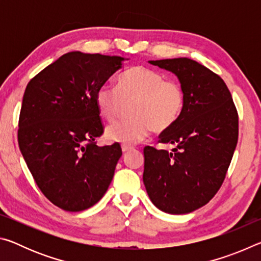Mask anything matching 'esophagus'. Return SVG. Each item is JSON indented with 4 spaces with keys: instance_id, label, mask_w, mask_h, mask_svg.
<instances>
[{
    "instance_id": "esophagus-1",
    "label": "esophagus",
    "mask_w": 261,
    "mask_h": 261,
    "mask_svg": "<svg viewBox=\"0 0 261 261\" xmlns=\"http://www.w3.org/2000/svg\"><path fill=\"white\" fill-rule=\"evenodd\" d=\"M132 147L130 146H126V145H122V152L123 153H127L129 151H131Z\"/></svg>"
}]
</instances>
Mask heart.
Here are the masks:
<instances>
[{"label": "heart", "mask_w": 261, "mask_h": 261, "mask_svg": "<svg viewBox=\"0 0 261 261\" xmlns=\"http://www.w3.org/2000/svg\"><path fill=\"white\" fill-rule=\"evenodd\" d=\"M96 107L105 120L114 122L124 103H131L132 118L107 127L106 138L125 145L146 139L153 129L162 132L173 126L183 112L182 86L154 70L132 67L117 79L116 88L102 86L96 92Z\"/></svg>", "instance_id": "heart-1"}]
</instances>
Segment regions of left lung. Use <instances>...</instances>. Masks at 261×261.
<instances>
[{
    "label": "left lung",
    "mask_w": 261,
    "mask_h": 261,
    "mask_svg": "<svg viewBox=\"0 0 261 261\" xmlns=\"http://www.w3.org/2000/svg\"><path fill=\"white\" fill-rule=\"evenodd\" d=\"M148 63L177 77L185 103L159 140L175 148H144L143 180L159 210L191 213L215 196L226 177L238 139L237 110L226 83L198 62L178 57Z\"/></svg>",
    "instance_id": "8db88e82"
}]
</instances>
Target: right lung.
<instances>
[{"instance_id":"obj_1","label":"right lung","mask_w":261,"mask_h":261,"mask_svg":"<svg viewBox=\"0 0 261 261\" xmlns=\"http://www.w3.org/2000/svg\"><path fill=\"white\" fill-rule=\"evenodd\" d=\"M126 61L70 51L26 86L18 124L21 155L41 192L62 210L90 208L112 183L122 149L95 144L103 132L95 98Z\"/></svg>"}]
</instances>
